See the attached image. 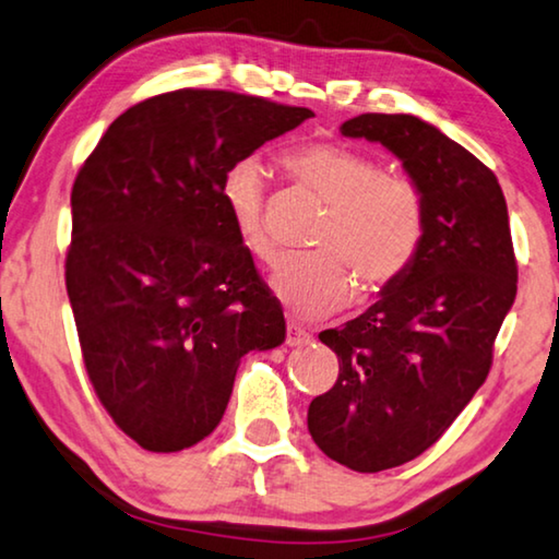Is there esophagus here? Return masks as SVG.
Wrapping results in <instances>:
<instances>
[{
  "mask_svg": "<svg viewBox=\"0 0 559 559\" xmlns=\"http://www.w3.org/2000/svg\"><path fill=\"white\" fill-rule=\"evenodd\" d=\"M312 342V334H309L302 324L297 322H287V345L289 347H302Z\"/></svg>",
  "mask_w": 559,
  "mask_h": 559,
  "instance_id": "34e87169",
  "label": "esophagus"
}]
</instances>
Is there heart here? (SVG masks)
Masks as SVG:
<instances>
[{
	"mask_svg": "<svg viewBox=\"0 0 559 559\" xmlns=\"http://www.w3.org/2000/svg\"><path fill=\"white\" fill-rule=\"evenodd\" d=\"M282 167L330 207L314 239L320 252L285 257L272 274L274 295L295 312H334L352 297V277L377 292L415 262L427 229V202L415 179L384 171L372 152L330 142L287 150ZM219 194L239 242L257 260L270 262L274 247L264 225V167L257 159L231 165L222 177Z\"/></svg>",
	"mask_w": 559,
	"mask_h": 559,
	"instance_id": "obj_1",
	"label": "heart"
}]
</instances>
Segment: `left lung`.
<instances>
[{"instance_id": "1", "label": "left lung", "mask_w": 559, "mask_h": 559, "mask_svg": "<svg viewBox=\"0 0 559 559\" xmlns=\"http://www.w3.org/2000/svg\"><path fill=\"white\" fill-rule=\"evenodd\" d=\"M340 132L388 147L427 202L407 272L365 314L320 332L340 377L309 405V435L340 465L382 472L432 448L483 388L518 260L502 187L462 144L412 115H359Z\"/></svg>"}]
</instances>
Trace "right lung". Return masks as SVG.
I'll return each mask as SVG.
<instances>
[{"mask_svg": "<svg viewBox=\"0 0 559 559\" xmlns=\"http://www.w3.org/2000/svg\"><path fill=\"white\" fill-rule=\"evenodd\" d=\"M309 117L225 90L157 94L119 115L76 175L67 295L92 388L140 448L204 440L239 359L285 342V314L219 187Z\"/></svg>", "mask_w": 559, "mask_h": 559, "instance_id": "add662e5", "label": "right lung"}]
</instances>
